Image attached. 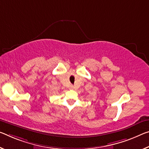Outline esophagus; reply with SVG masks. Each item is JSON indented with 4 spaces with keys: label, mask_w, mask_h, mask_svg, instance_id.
<instances>
[{
    "label": "esophagus",
    "mask_w": 149,
    "mask_h": 149,
    "mask_svg": "<svg viewBox=\"0 0 149 149\" xmlns=\"http://www.w3.org/2000/svg\"><path fill=\"white\" fill-rule=\"evenodd\" d=\"M71 88H72V89H73V88H74V87H73V86H72V87H71Z\"/></svg>",
    "instance_id": "1"
}]
</instances>
